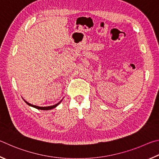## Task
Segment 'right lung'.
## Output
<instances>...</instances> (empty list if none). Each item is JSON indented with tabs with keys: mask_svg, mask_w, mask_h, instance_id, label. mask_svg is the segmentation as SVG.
Listing matches in <instances>:
<instances>
[{
	"mask_svg": "<svg viewBox=\"0 0 159 159\" xmlns=\"http://www.w3.org/2000/svg\"><path fill=\"white\" fill-rule=\"evenodd\" d=\"M24 101L26 102V103L29 105V106H31V107H35V108H36V109L42 110H52V109H53V108H55L56 107H57V105H58V104H59L60 102H61V101L59 102H58V103H57L56 105H52V106H48V107H39V106H36V105H32V104H30L29 102H26V101Z\"/></svg>",
	"mask_w": 159,
	"mask_h": 159,
	"instance_id": "add662e5",
	"label": "right lung"
}]
</instances>
